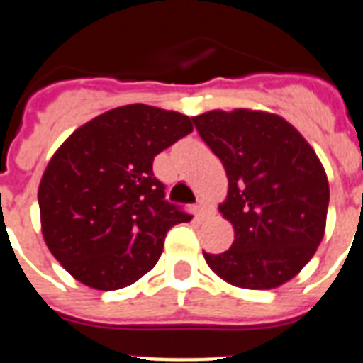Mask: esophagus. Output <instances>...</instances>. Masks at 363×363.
<instances>
[{"mask_svg": "<svg viewBox=\"0 0 363 363\" xmlns=\"http://www.w3.org/2000/svg\"><path fill=\"white\" fill-rule=\"evenodd\" d=\"M194 212H196L198 218H204L206 213H208V206H206L204 200H200L196 204V208H194Z\"/></svg>", "mask_w": 363, "mask_h": 363, "instance_id": "34e87169", "label": "esophagus"}]
</instances>
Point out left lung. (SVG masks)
I'll use <instances>...</instances> for the list:
<instances>
[{
	"label": "left lung",
	"mask_w": 363,
	"mask_h": 363,
	"mask_svg": "<svg viewBox=\"0 0 363 363\" xmlns=\"http://www.w3.org/2000/svg\"><path fill=\"white\" fill-rule=\"evenodd\" d=\"M229 179L220 212L235 241L204 252L220 278L247 289L278 288L317 251L327 221L328 181L303 135L268 112L212 111L192 118Z\"/></svg>",
	"instance_id": "obj_1"
}]
</instances>
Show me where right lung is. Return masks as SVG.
<instances>
[{
	"label": "right lung",
	"instance_id": "obj_1",
	"mask_svg": "<svg viewBox=\"0 0 363 363\" xmlns=\"http://www.w3.org/2000/svg\"><path fill=\"white\" fill-rule=\"evenodd\" d=\"M190 132L184 114L128 104L75 130L54 153L38 189L43 235L75 280L111 291L157 264L167 231L192 216L167 200L153 159Z\"/></svg>",
	"mask_w": 363,
	"mask_h": 363
}]
</instances>
